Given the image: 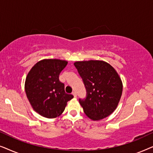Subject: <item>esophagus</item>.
Wrapping results in <instances>:
<instances>
[{
  "label": "esophagus",
  "mask_w": 153,
  "mask_h": 153,
  "mask_svg": "<svg viewBox=\"0 0 153 153\" xmlns=\"http://www.w3.org/2000/svg\"><path fill=\"white\" fill-rule=\"evenodd\" d=\"M72 95H74V97H76V91H73L72 92Z\"/></svg>",
  "instance_id": "obj_1"
}]
</instances>
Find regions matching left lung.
Returning a JSON list of instances; mask_svg holds the SVG:
<instances>
[{"mask_svg":"<svg viewBox=\"0 0 153 153\" xmlns=\"http://www.w3.org/2000/svg\"><path fill=\"white\" fill-rule=\"evenodd\" d=\"M74 65L86 89V98L79 99L85 115L93 120L110 116L116 109L123 93L118 72L103 60L76 61Z\"/></svg>","mask_w":153,"mask_h":153,"instance_id":"8db88e82","label":"left lung"}]
</instances>
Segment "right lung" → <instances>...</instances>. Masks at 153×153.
I'll return each instance as SVG.
<instances>
[{"mask_svg":"<svg viewBox=\"0 0 153 153\" xmlns=\"http://www.w3.org/2000/svg\"><path fill=\"white\" fill-rule=\"evenodd\" d=\"M68 61L60 59H44L37 62L29 71L25 81V91L34 111L42 116L55 118L64 111L67 102L74 96L65 91V85L59 81V74Z\"/></svg>","mask_w":153,"mask_h":153,"instance_id":"right-lung-1","label":"right lung"}]
</instances>
